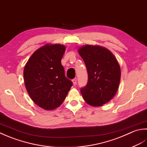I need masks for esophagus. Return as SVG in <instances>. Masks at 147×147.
<instances>
[{"label": "esophagus", "mask_w": 147, "mask_h": 147, "mask_svg": "<svg viewBox=\"0 0 147 147\" xmlns=\"http://www.w3.org/2000/svg\"><path fill=\"white\" fill-rule=\"evenodd\" d=\"M72 82H73L74 86H76L77 84V78H75V79H74L72 80Z\"/></svg>", "instance_id": "esophagus-1"}]
</instances>
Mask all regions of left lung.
<instances>
[{
  "label": "left lung",
  "mask_w": 147,
  "mask_h": 147,
  "mask_svg": "<svg viewBox=\"0 0 147 147\" xmlns=\"http://www.w3.org/2000/svg\"><path fill=\"white\" fill-rule=\"evenodd\" d=\"M84 61L88 81L80 92L87 103L100 107L114 97L121 80V68L109 50L99 46L86 45L78 50Z\"/></svg>",
  "instance_id": "left-lung-1"
}]
</instances>
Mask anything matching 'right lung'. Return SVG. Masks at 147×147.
Segmentation results:
<instances>
[{
  "mask_svg": "<svg viewBox=\"0 0 147 147\" xmlns=\"http://www.w3.org/2000/svg\"><path fill=\"white\" fill-rule=\"evenodd\" d=\"M66 47L46 44L32 54L23 71L24 81L34 102L51 110L63 102L73 84L65 76L61 58Z\"/></svg>",
  "mask_w": 147,
  "mask_h": 147,
  "instance_id": "1",
  "label": "right lung"
}]
</instances>
